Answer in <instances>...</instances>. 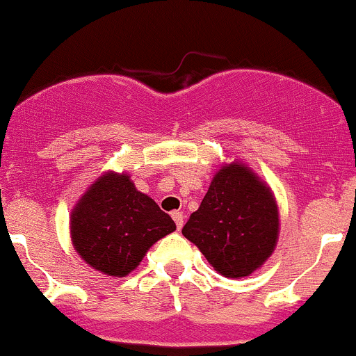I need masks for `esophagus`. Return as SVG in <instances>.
Listing matches in <instances>:
<instances>
[{
  "instance_id": "34e87169",
  "label": "esophagus",
  "mask_w": 356,
  "mask_h": 356,
  "mask_svg": "<svg viewBox=\"0 0 356 356\" xmlns=\"http://www.w3.org/2000/svg\"><path fill=\"white\" fill-rule=\"evenodd\" d=\"M171 217H173V220H175V223H177V227L178 229H181L183 227V213L181 211H173V213H171Z\"/></svg>"
}]
</instances>
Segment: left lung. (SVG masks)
<instances>
[{
	"label": "left lung",
	"instance_id": "8db88e82",
	"mask_svg": "<svg viewBox=\"0 0 356 356\" xmlns=\"http://www.w3.org/2000/svg\"><path fill=\"white\" fill-rule=\"evenodd\" d=\"M181 234L225 277H245L277 243L279 210L269 186L249 166L234 161L215 173L202 205Z\"/></svg>",
	"mask_w": 356,
	"mask_h": 356
}]
</instances>
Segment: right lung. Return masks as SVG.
<instances>
[{
    "mask_svg": "<svg viewBox=\"0 0 356 356\" xmlns=\"http://www.w3.org/2000/svg\"><path fill=\"white\" fill-rule=\"evenodd\" d=\"M177 230L153 198L136 190L129 175L107 171L82 195L70 215L75 250L99 273L124 277L149 247Z\"/></svg>",
    "mask_w": 356,
    "mask_h": 356,
    "instance_id": "obj_1",
    "label": "right lung"
}]
</instances>
